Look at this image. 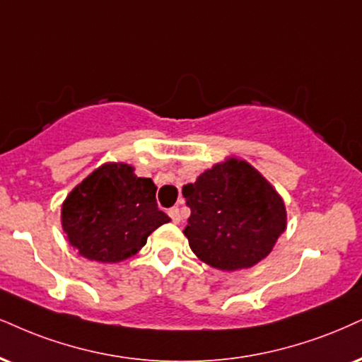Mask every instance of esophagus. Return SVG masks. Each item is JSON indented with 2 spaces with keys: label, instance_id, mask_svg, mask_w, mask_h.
<instances>
[{
  "label": "esophagus",
  "instance_id": "1",
  "mask_svg": "<svg viewBox=\"0 0 362 362\" xmlns=\"http://www.w3.org/2000/svg\"><path fill=\"white\" fill-rule=\"evenodd\" d=\"M168 215H169V216H171V220H173L174 223H180V221H181V215H180V208H177V206H173V208H169Z\"/></svg>",
  "mask_w": 362,
  "mask_h": 362
}]
</instances>
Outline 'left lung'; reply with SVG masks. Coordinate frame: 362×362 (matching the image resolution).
Here are the masks:
<instances>
[{"mask_svg":"<svg viewBox=\"0 0 362 362\" xmlns=\"http://www.w3.org/2000/svg\"><path fill=\"white\" fill-rule=\"evenodd\" d=\"M191 209L185 235L204 263L220 270L248 269L265 258L285 231V206L248 163L228 159L182 186Z\"/></svg>","mask_w":362,"mask_h":362,"instance_id":"1","label":"left lung"}]
</instances>
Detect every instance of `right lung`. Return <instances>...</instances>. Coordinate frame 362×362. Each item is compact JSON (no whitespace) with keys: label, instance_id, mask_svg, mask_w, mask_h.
Instances as JSON below:
<instances>
[{"label":"right lung","instance_id":"right-lung-1","mask_svg":"<svg viewBox=\"0 0 362 362\" xmlns=\"http://www.w3.org/2000/svg\"><path fill=\"white\" fill-rule=\"evenodd\" d=\"M156 185L127 164H105L75 188L62 206L70 245L88 260L115 263L144 247L169 216L156 203Z\"/></svg>","mask_w":362,"mask_h":362}]
</instances>
